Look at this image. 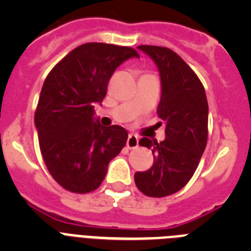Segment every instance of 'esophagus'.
I'll return each instance as SVG.
<instances>
[{
  "label": "esophagus",
  "mask_w": 251,
  "mask_h": 251,
  "mask_svg": "<svg viewBox=\"0 0 251 251\" xmlns=\"http://www.w3.org/2000/svg\"><path fill=\"white\" fill-rule=\"evenodd\" d=\"M138 137H137L136 134L130 133L127 139V147L129 148V150H134V148L138 147Z\"/></svg>",
  "instance_id": "obj_1"
}]
</instances>
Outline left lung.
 <instances>
[{"label": "left lung", "instance_id": "1", "mask_svg": "<svg viewBox=\"0 0 251 251\" xmlns=\"http://www.w3.org/2000/svg\"><path fill=\"white\" fill-rule=\"evenodd\" d=\"M138 49L158 66L162 94L157 114L166 124V138L159 143L147 137L139 141L152 150L153 165L136 172L134 182L146 196L165 197L185 187L200 163L207 143V99L199 76L175 51L153 45Z\"/></svg>", "mask_w": 251, "mask_h": 251}]
</instances>
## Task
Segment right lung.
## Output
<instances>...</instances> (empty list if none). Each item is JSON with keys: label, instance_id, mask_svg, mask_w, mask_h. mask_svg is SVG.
Returning <instances> with one entry per match:
<instances>
[{"label": "right lung", "instance_id": "1", "mask_svg": "<svg viewBox=\"0 0 251 251\" xmlns=\"http://www.w3.org/2000/svg\"><path fill=\"white\" fill-rule=\"evenodd\" d=\"M129 57H139L129 46L86 43L60 60L44 81L35 112L40 151L52 178L68 191L97 190L127 143L123 127H103L93 115L115 69Z\"/></svg>", "mask_w": 251, "mask_h": 251}]
</instances>
